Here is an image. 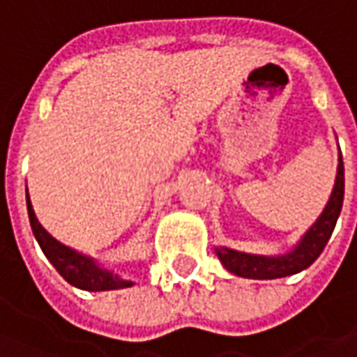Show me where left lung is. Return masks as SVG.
I'll return each instance as SVG.
<instances>
[{"instance_id":"obj_1","label":"left lung","mask_w":357,"mask_h":357,"mask_svg":"<svg viewBox=\"0 0 357 357\" xmlns=\"http://www.w3.org/2000/svg\"><path fill=\"white\" fill-rule=\"evenodd\" d=\"M342 203H344V162H342V154H338L336 181L330 193V199L318 219L306 229V233L296 241V245L290 251L280 255H255V252L237 251L221 245L215 247V255L229 273L237 277L271 280V278L296 275L308 268L320 257V252L324 251L326 243L330 241L332 231L336 227Z\"/></svg>"}]
</instances>
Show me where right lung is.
<instances>
[{
  "label": "right lung",
  "mask_w": 357,
  "mask_h": 357,
  "mask_svg": "<svg viewBox=\"0 0 357 357\" xmlns=\"http://www.w3.org/2000/svg\"><path fill=\"white\" fill-rule=\"evenodd\" d=\"M27 213H29V223H31L33 235L39 243L41 251L49 259V263L56 268V273L67 280L68 284L77 287L80 290L89 292H100V290H118L134 287V280H126L118 273L106 268L98 263L91 255L77 251L68 247L65 243L56 241L47 229L41 225V221L35 215L33 203L29 199L27 191Z\"/></svg>",
  "instance_id": "obj_1"
}]
</instances>
